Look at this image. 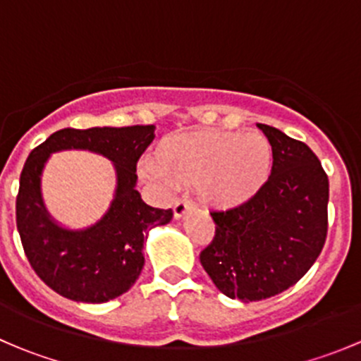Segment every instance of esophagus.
<instances>
[{"mask_svg":"<svg viewBox=\"0 0 361 361\" xmlns=\"http://www.w3.org/2000/svg\"><path fill=\"white\" fill-rule=\"evenodd\" d=\"M192 206H194V204L188 199V195H181V197L174 202V216L181 218Z\"/></svg>","mask_w":361,"mask_h":361,"instance_id":"34e87169","label":"esophagus"}]
</instances>
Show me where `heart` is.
Segmentation results:
<instances>
[{"label": "heart", "instance_id": "1", "mask_svg": "<svg viewBox=\"0 0 361 361\" xmlns=\"http://www.w3.org/2000/svg\"><path fill=\"white\" fill-rule=\"evenodd\" d=\"M272 148L260 133L199 130L160 141L155 167L174 183H201L216 207L246 204L269 180Z\"/></svg>", "mask_w": 361, "mask_h": 361}]
</instances>
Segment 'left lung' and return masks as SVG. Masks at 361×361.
Instances as JSON below:
<instances>
[{"label":"left lung","mask_w":361,"mask_h":361,"mask_svg":"<svg viewBox=\"0 0 361 361\" xmlns=\"http://www.w3.org/2000/svg\"><path fill=\"white\" fill-rule=\"evenodd\" d=\"M257 126L272 147L271 176L243 206L211 211L216 227L201 251L216 288L243 302L293 286L322 253L329 231V176L319 159L276 127Z\"/></svg>","instance_id":"8db88e82"}]
</instances>
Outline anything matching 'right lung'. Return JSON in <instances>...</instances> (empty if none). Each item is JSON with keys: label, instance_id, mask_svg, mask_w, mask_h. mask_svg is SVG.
I'll use <instances>...</instances> for the list:
<instances>
[{"label": "right lung", "instance_id": "right-lung-1", "mask_svg": "<svg viewBox=\"0 0 361 361\" xmlns=\"http://www.w3.org/2000/svg\"><path fill=\"white\" fill-rule=\"evenodd\" d=\"M155 126L61 129L25 160L16 201L20 243L32 271L69 300L101 304L126 293L145 265L143 243L150 227L166 225L173 209L143 202L136 190V164L154 141ZM82 147L116 164L117 192L111 211L85 231H66L46 214L39 176L50 153Z\"/></svg>", "mask_w": 361, "mask_h": 361}]
</instances>
